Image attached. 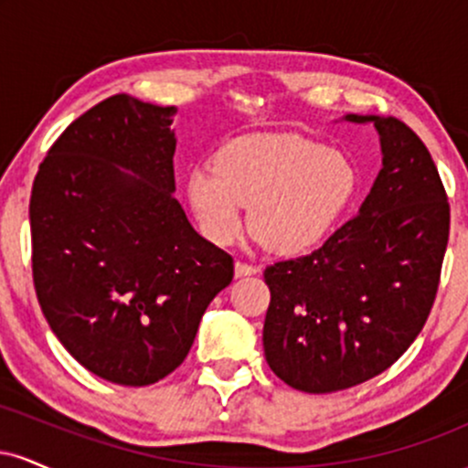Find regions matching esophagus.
<instances>
[{"instance_id":"esophagus-1","label":"esophagus","mask_w":468,"mask_h":468,"mask_svg":"<svg viewBox=\"0 0 468 468\" xmlns=\"http://www.w3.org/2000/svg\"><path fill=\"white\" fill-rule=\"evenodd\" d=\"M257 268L246 264V261H235V277H250L255 275Z\"/></svg>"}]
</instances>
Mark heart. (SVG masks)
Instances as JSON below:
<instances>
[{
	"instance_id": "heart-1",
	"label": "heart",
	"mask_w": 468,
	"mask_h": 468,
	"mask_svg": "<svg viewBox=\"0 0 468 468\" xmlns=\"http://www.w3.org/2000/svg\"><path fill=\"white\" fill-rule=\"evenodd\" d=\"M356 174L341 152L299 136H250L222 147L213 169L196 166L186 202L204 238L227 246L249 229L268 250L299 255L330 233L350 202Z\"/></svg>"
}]
</instances>
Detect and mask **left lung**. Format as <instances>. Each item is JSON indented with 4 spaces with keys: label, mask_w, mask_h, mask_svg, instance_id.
Instances as JSON below:
<instances>
[{
    "label": "left lung",
    "mask_w": 468,
    "mask_h": 468,
    "mask_svg": "<svg viewBox=\"0 0 468 468\" xmlns=\"http://www.w3.org/2000/svg\"><path fill=\"white\" fill-rule=\"evenodd\" d=\"M374 122L383 169L358 216L321 249L268 266L264 354L283 383L330 394L391 367L436 302L449 241V202L431 154L394 116Z\"/></svg>",
    "instance_id": "1"
}]
</instances>
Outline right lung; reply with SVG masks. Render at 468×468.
Segmentation results:
<instances>
[{"mask_svg": "<svg viewBox=\"0 0 468 468\" xmlns=\"http://www.w3.org/2000/svg\"><path fill=\"white\" fill-rule=\"evenodd\" d=\"M176 107L116 94L79 116L30 196L32 279L63 347L127 388L189 354L233 257L196 233L174 197Z\"/></svg>", "mask_w": 468, "mask_h": 468, "instance_id": "1", "label": "right lung"}]
</instances>
